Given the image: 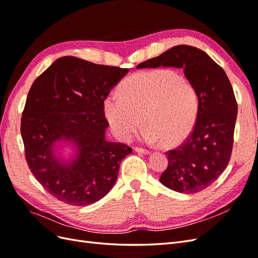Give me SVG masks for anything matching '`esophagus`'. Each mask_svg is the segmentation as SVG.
I'll use <instances>...</instances> for the list:
<instances>
[{"label":"esophagus","instance_id":"34e87169","mask_svg":"<svg viewBox=\"0 0 258 258\" xmlns=\"http://www.w3.org/2000/svg\"><path fill=\"white\" fill-rule=\"evenodd\" d=\"M136 152L137 153H140V154H150V151L146 150V148H143V147H136Z\"/></svg>","mask_w":258,"mask_h":258}]
</instances>
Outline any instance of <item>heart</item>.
Instances as JSON below:
<instances>
[{
	"label": "heart",
	"instance_id": "heart-1",
	"mask_svg": "<svg viewBox=\"0 0 258 258\" xmlns=\"http://www.w3.org/2000/svg\"><path fill=\"white\" fill-rule=\"evenodd\" d=\"M104 111L120 139L134 137L142 117L146 141L159 140L162 145L173 146L188 137L196 124L199 97L183 75L168 69L152 70L130 76L122 83L120 93H108Z\"/></svg>",
	"mask_w": 258,
	"mask_h": 258
}]
</instances>
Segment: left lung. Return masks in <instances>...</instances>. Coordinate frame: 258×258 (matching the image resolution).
Wrapping results in <instances>:
<instances>
[{"label":"left lung","mask_w":258,"mask_h":258,"mask_svg":"<svg viewBox=\"0 0 258 258\" xmlns=\"http://www.w3.org/2000/svg\"><path fill=\"white\" fill-rule=\"evenodd\" d=\"M183 68L197 89L199 113L185 141L168 151V167L160 182L168 188L195 194L221 176L231 157L238 113L232 86L224 70L208 54L189 45H177L158 57L138 64L141 68Z\"/></svg>","instance_id":"8db88e82"}]
</instances>
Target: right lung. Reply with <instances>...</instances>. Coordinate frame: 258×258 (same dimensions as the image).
<instances>
[{"label": "right lung", "mask_w": 258, "mask_h": 258, "mask_svg": "<svg viewBox=\"0 0 258 258\" xmlns=\"http://www.w3.org/2000/svg\"><path fill=\"white\" fill-rule=\"evenodd\" d=\"M128 71L67 56L31 86L20 124L26 160L44 189L64 204L88 206L102 199L121 160L132 153L126 144L105 140L104 100ZM61 138L79 147L72 164L53 157V144Z\"/></svg>", "instance_id": "add662e5"}]
</instances>
